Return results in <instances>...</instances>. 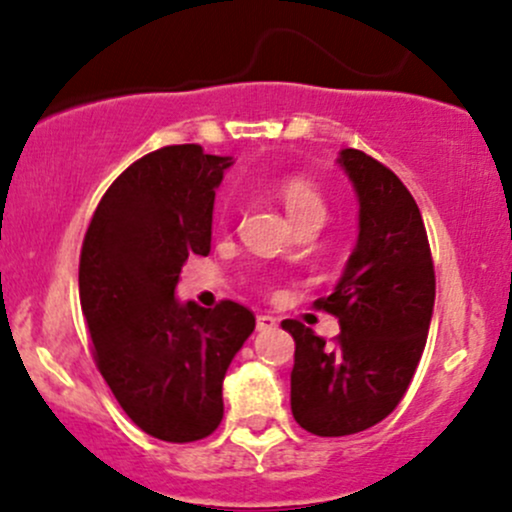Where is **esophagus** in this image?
<instances>
[{"label":"esophagus","mask_w":512,"mask_h":512,"mask_svg":"<svg viewBox=\"0 0 512 512\" xmlns=\"http://www.w3.org/2000/svg\"><path fill=\"white\" fill-rule=\"evenodd\" d=\"M278 327V320L271 315H258L256 317V329L258 332H273Z\"/></svg>","instance_id":"obj_1"}]
</instances>
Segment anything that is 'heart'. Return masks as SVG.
Masks as SVG:
<instances>
[{"label":"heart","instance_id":"1","mask_svg":"<svg viewBox=\"0 0 512 512\" xmlns=\"http://www.w3.org/2000/svg\"><path fill=\"white\" fill-rule=\"evenodd\" d=\"M280 202H283L288 217L295 222L305 217H320L324 219L327 205H324L322 192L305 178H288L278 185Z\"/></svg>","mask_w":512,"mask_h":512}]
</instances>
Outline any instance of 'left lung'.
Instances as JSON below:
<instances>
[{
	"instance_id": "8db88e82",
	"label": "left lung",
	"mask_w": 512,
	"mask_h": 512,
	"mask_svg": "<svg viewBox=\"0 0 512 512\" xmlns=\"http://www.w3.org/2000/svg\"><path fill=\"white\" fill-rule=\"evenodd\" d=\"M339 168L359 200V239L320 310L339 317L337 346L285 320L295 339L290 408L320 437L364 432L398 408L425 349L434 310V266L425 222L398 175L356 148Z\"/></svg>"
}]
</instances>
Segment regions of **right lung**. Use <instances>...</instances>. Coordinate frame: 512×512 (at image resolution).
I'll return each mask as SVG.
<instances>
[{"label": "right lung", "instance_id": "right-lung-1", "mask_svg": "<svg viewBox=\"0 0 512 512\" xmlns=\"http://www.w3.org/2000/svg\"><path fill=\"white\" fill-rule=\"evenodd\" d=\"M232 156L166 146L104 192L80 254V305L95 361L122 410L151 437L195 442L219 427L222 383L256 327L232 300H175L188 256L212 244L214 190Z\"/></svg>", "mask_w": 512, "mask_h": 512}]
</instances>
